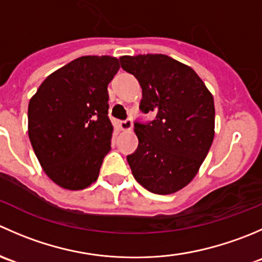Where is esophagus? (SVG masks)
Listing matches in <instances>:
<instances>
[{
  "label": "esophagus",
  "mask_w": 262,
  "mask_h": 262,
  "mask_svg": "<svg viewBox=\"0 0 262 262\" xmlns=\"http://www.w3.org/2000/svg\"><path fill=\"white\" fill-rule=\"evenodd\" d=\"M132 128H133V123H132V120H129V119L120 123V129L123 132H130Z\"/></svg>",
  "instance_id": "esophagus-1"
}]
</instances>
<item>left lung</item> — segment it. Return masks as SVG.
<instances>
[{"mask_svg": "<svg viewBox=\"0 0 262 262\" xmlns=\"http://www.w3.org/2000/svg\"><path fill=\"white\" fill-rule=\"evenodd\" d=\"M119 59L141 84L142 112L156 114L147 125L134 124L139 144L126 157L132 173L153 194H173L196 176L213 143L212 92L191 67L168 55Z\"/></svg>", "mask_w": 262, "mask_h": 262, "instance_id": "obj_1", "label": "left lung"}]
</instances>
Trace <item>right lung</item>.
Here are the masks:
<instances>
[{
    "mask_svg": "<svg viewBox=\"0 0 262 262\" xmlns=\"http://www.w3.org/2000/svg\"><path fill=\"white\" fill-rule=\"evenodd\" d=\"M120 68L110 55H84L50 73L29 102L28 133L47 176L66 190L99 178L114 132L107 86Z\"/></svg>",
    "mask_w": 262,
    "mask_h": 262,
    "instance_id": "add662e5",
    "label": "right lung"
}]
</instances>
